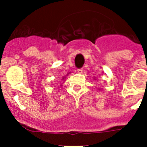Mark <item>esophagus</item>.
Segmentation results:
<instances>
[{"label": "esophagus", "mask_w": 147, "mask_h": 147, "mask_svg": "<svg viewBox=\"0 0 147 147\" xmlns=\"http://www.w3.org/2000/svg\"><path fill=\"white\" fill-rule=\"evenodd\" d=\"M77 72L79 73V74H82V73H83V68H80V69H78Z\"/></svg>", "instance_id": "obj_1"}]
</instances>
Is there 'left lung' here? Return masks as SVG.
Wrapping results in <instances>:
<instances>
[{
  "mask_svg": "<svg viewBox=\"0 0 147 147\" xmlns=\"http://www.w3.org/2000/svg\"><path fill=\"white\" fill-rule=\"evenodd\" d=\"M94 79H95V78H94ZM95 80H96V79H95ZM99 90H102V89H99Z\"/></svg>",
  "mask_w": 147,
  "mask_h": 147,
  "instance_id": "8db88e82",
  "label": "left lung"
}]
</instances>
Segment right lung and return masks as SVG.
Masks as SVG:
<instances>
[{
	"label": "right lung",
	"mask_w": 147,
	"mask_h": 147,
	"mask_svg": "<svg viewBox=\"0 0 147 147\" xmlns=\"http://www.w3.org/2000/svg\"><path fill=\"white\" fill-rule=\"evenodd\" d=\"M62 80H65V76H64V77L62 78Z\"/></svg>",
	"instance_id": "right-lung-1"
}]
</instances>
